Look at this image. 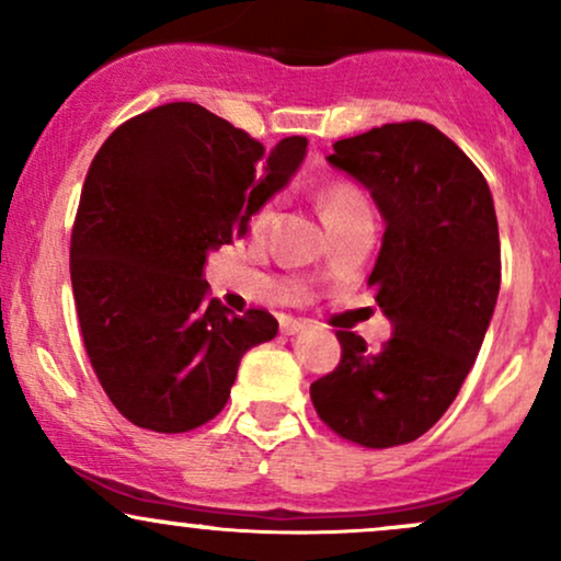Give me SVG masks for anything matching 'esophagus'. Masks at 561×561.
<instances>
[{
	"instance_id": "esophagus-1",
	"label": "esophagus",
	"mask_w": 561,
	"mask_h": 561,
	"mask_svg": "<svg viewBox=\"0 0 561 561\" xmlns=\"http://www.w3.org/2000/svg\"><path fill=\"white\" fill-rule=\"evenodd\" d=\"M306 327L308 324L302 319H293V317L282 319V332H285V334H298V332L306 330Z\"/></svg>"
}]
</instances>
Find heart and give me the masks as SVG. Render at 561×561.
<instances>
[{
    "instance_id": "b5f03b06",
    "label": "heart",
    "mask_w": 561,
    "mask_h": 561,
    "mask_svg": "<svg viewBox=\"0 0 561 561\" xmlns=\"http://www.w3.org/2000/svg\"><path fill=\"white\" fill-rule=\"evenodd\" d=\"M366 208H369V205H366L364 192L347 182H332L324 192H321V210H324L327 224L334 221V218H343L347 214H356V210H366ZM274 216H276V199L272 197L255 208L253 218H250V229H253L255 234H263V231L272 227Z\"/></svg>"
}]
</instances>
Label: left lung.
Segmentation results:
<instances>
[{"mask_svg": "<svg viewBox=\"0 0 561 561\" xmlns=\"http://www.w3.org/2000/svg\"><path fill=\"white\" fill-rule=\"evenodd\" d=\"M330 163L375 197L385 237L369 287L392 337L366 351L337 332L343 358L311 385L319 420L343 440L392 448L446 414L478 358L501 287L491 190L456 141L424 121L334 141Z\"/></svg>", "mask_w": 561, "mask_h": 561, "instance_id": "left-lung-1", "label": "left lung"}]
</instances>
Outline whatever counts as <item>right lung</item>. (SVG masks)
I'll list each match as a JSON object with an SVG mask.
<instances>
[{
    "label": "right lung",
    "instance_id": "obj_1",
    "mask_svg": "<svg viewBox=\"0 0 561 561\" xmlns=\"http://www.w3.org/2000/svg\"><path fill=\"white\" fill-rule=\"evenodd\" d=\"M306 137L272 152L195 102L134 115L100 147L70 231V282L87 356L115 409L152 433H190L229 401L244 351L279 324L210 298V250L248 234L287 184Z\"/></svg>",
    "mask_w": 561,
    "mask_h": 561
}]
</instances>
